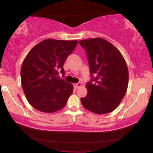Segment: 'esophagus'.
<instances>
[{
  "mask_svg": "<svg viewBox=\"0 0 153 153\" xmlns=\"http://www.w3.org/2000/svg\"><path fill=\"white\" fill-rule=\"evenodd\" d=\"M82 83L81 82H78V83H76V84H74V88L75 89H78L80 86H82Z\"/></svg>",
  "mask_w": 153,
  "mask_h": 153,
  "instance_id": "esophagus-1",
  "label": "esophagus"
}]
</instances>
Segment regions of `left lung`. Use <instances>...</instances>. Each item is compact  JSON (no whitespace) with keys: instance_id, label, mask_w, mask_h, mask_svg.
<instances>
[{"instance_id":"1","label":"left lung","mask_w":153,"mask_h":153,"mask_svg":"<svg viewBox=\"0 0 153 153\" xmlns=\"http://www.w3.org/2000/svg\"><path fill=\"white\" fill-rule=\"evenodd\" d=\"M85 50L91 79L80 101L84 108L97 114L109 113L119 106L128 87L129 73L121 52L102 38L79 41Z\"/></svg>"}]
</instances>
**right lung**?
Masks as SVG:
<instances>
[{
  "instance_id": "right-lung-1",
  "label": "right lung",
  "mask_w": 153,
  "mask_h": 153,
  "mask_svg": "<svg viewBox=\"0 0 153 153\" xmlns=\"http://www.w3.org/2000/svg\"><path fill=\"white\" fill-rule=\"evenodd\" d=\"M77 40L47 39L33 47L21 69L22 86L31 106L39 111L52 113L66 105L73 85L59 79L64 75L65 61L78 45Z\"/></svg>"
}]
</instances>
